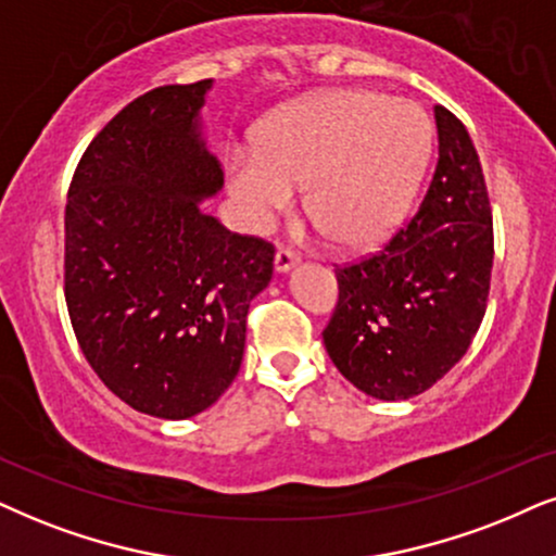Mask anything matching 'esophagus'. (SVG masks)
<instances>
[{
	"label": "esophagus",
	"mask_w": 556,
	"mask_h": 556,
	"mask_svg": "<svg viewBox=\"0 0 556 556\" xmlns=\"http://www.w3.org/2000/svg\"><path fill=\"white\" fill-rule=\"evenodd\" d=\"M300 258L292 254L290 249H279L277 254H274V269H277V274H290L294 266H298Z\"/></svg>",
	"instance_id": "1"
}]
</instances>
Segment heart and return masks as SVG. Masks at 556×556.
<instances>
[{
    "instance_id": "heart-1",
    "label": "heart",
    "mask_w": 556,
    "mask_h": 556,
    "mask_svg": "<svg viewBox=\"0 0 556 556\" xmlns=\"http://www.w3.org/2000/svg\"><path fill=\"white\" fill-rule=\"evenodd\" d=\"M433 130L416 102L330 89L274 115L256 146L226 153L228 194L251 230H269L305 185V205L346 249L382 243L410 213Z\"/></svg>"
}]
</instances>
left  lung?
I'll return each mask as SVG.
<instances>
[{"mask_svg": "<svg viewBox=\"0 0 556 556\" xmlns=\"http://www.w3.org/2000/svg\"><path fill=\"white\" fill-rule=\"evenodd\" d=\"M439 164L410 226L377 256L336 271L339 305L323 330L356 390L407 400L439 382L480 328L493 271V215L465 125L433 108Z\"/></svg>", "mask_w": 556, "mask_h": 556, "instance_id": "left-lung-1", "label": "left lung"}]
</instances>
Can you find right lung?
<instances>
[{
	"label": "right lung",
	"instance_id": "add662e5",
	"mask_svg": "<svg viewBox=\"0 0 556 556\" xmlns=\"http://www.w3.org/2000/svg\"><path fill=\"white\" fill-rule=\"evenodd\" d=\"M213 79L146 91L76 166L66 202V305L108 388L146 416L207 410L241 369L245 315L274 249L205 213L223 189L202 108Z\"/></svg>",
	"mask_w": 556,
	"mask_h": 556
}]
</instances>
